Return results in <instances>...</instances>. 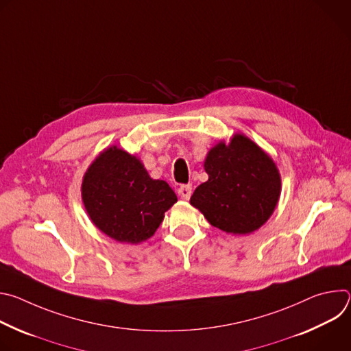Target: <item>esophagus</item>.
<instances>
[{"label":"esophagus","mask_w":351,"mask_h":351,"mask_svg":"<svg viewBox=\"0 0 351 351\" xmlns=\"http://www.w3.org/2000/svg\"><path fill=\"white\" fill-rule=\"evenodd\" d=\"M178 194H179L180 198L189 199L190 195H191V184H182V186L178 189Z\"/></svg>","instance_id":"esophagus-1"}]
</instances>
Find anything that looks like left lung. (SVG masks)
I'll return each instance as SVG.
<instances>
[{"label":"left lung","instance_id":"left-lung-1","mask_svg":"<svg viewBox=\"0 0 351 351\" xmlns=\"http://www.w3.org/2000/svg\"><path fill=\"white\" fill-rule=\"evenodd\" d=\"M204 169L208 180L194 190L190 204L213 226L247 234L269 219L280 195V175L254 141L236 133L229 144L218 143L208 152Z\"/></svg>","mask_w":351,"mask_h":351}]
</instances>
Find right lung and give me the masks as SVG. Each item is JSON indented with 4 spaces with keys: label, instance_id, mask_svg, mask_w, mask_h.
I'll list each match as a JSON object with an SVG mask.
<instances>
[{
    "label": "right lung",
    "instance_id": "right-lung-1",
    "mask_svg": "<svg viewBox=\"0 0 351 351\" xmlns=\"http://www.w3.org/2000/svg\"><path fill=\"white\" fill-rule=\"evenodd\" d=\"M82 199L99 230L137 244L156 233L178 197L165 180L149 178L140 160L112 145L86 171Z\"/></svg>",
    "mask_w": 351,
    "mask_h": 351
}]
</instances>
